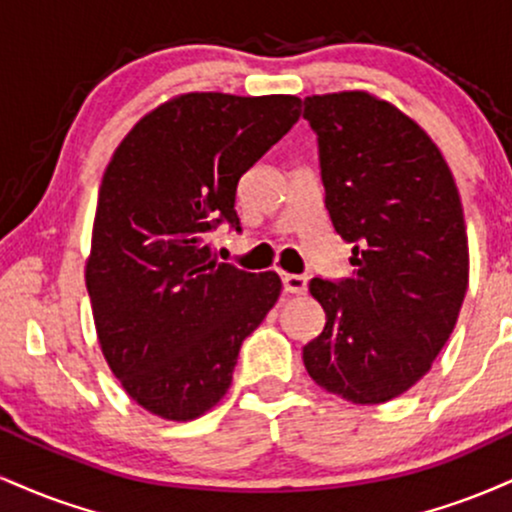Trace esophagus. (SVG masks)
Masks as SVG:
<instances>
[{"label":"esophagus","mask_w":512,"mask_h":512,"mask_svg":"<svg viewBox=\"0 0 512 512\" xmlns=\"http://www.w3.org/2000/svg\"><path fill=\"white\" fill-rule=\"evenodd\" d=\"M281 283H283V291L291 293V295H303L307 291V279H305V276L281 274Z\"/></svg>","instance_id":"esophagus-1"}]
</instances>
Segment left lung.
<instances>
[{
  "mask_svg": "<svg viewBox=\"0 0 512 512\" xmlns=\"http://www.w3.org/2000/svg\"><path fill=\"white\" fill-rule=\"evenodd\" d=\"M331 224L353 243V276L312 279L324 331L307 374L355 405L400 396L432 369L470 276L463 205L434 140L365 90L305 97Z\"/></svg>",
  "mask_w": 512,
  "mask_h": 512,
  "instance_id": "1",
  "label": "left lung"
}]
</instances>
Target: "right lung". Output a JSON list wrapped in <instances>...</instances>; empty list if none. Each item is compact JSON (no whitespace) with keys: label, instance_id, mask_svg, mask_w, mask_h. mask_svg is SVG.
<instances>
[{"label":"right lung","instance_id":"1","mask_svg":"<svg viewBox=\"0 0 512 512\" xmlns=\"http://www.w3.org/2000/svg\"><path fill=\"white\" fill-rule=\"evenodd\" d=\"M300 119V97L186 92L128 131L102 176L85 286L104 360L140 408L188 422L229 391L238 350L279 274L212 260L207 231H240V176Z\"/></svg>","mask_w":512,"mask_h":512}]
</instances>
